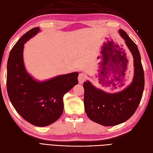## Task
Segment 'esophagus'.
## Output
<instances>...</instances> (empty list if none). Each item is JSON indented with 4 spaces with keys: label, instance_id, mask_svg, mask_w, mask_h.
I'll use <instances>...</instances> for the list:
<instances>
[{
    "label": "esophagus",
    "instance_id": "esophagus-1",
    "mask_svg": "<svg viewBox=\"0 0 153 153\" xmlns=\"http://www.w3.org/2000/svg\"><path fill=\"white\" fill-rule=\"evenodd\" d=\"M86 79V76L84 73H80L79 76H78V82L80 84H83V83Z\"/></svg>",
    "mask_w": 153,
    "mask_h": 153
}]
</instances>
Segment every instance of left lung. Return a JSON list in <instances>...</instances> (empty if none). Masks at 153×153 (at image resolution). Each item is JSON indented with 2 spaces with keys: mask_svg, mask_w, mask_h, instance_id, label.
<instances>
[{
  "mask_svg": "<svg viewBox=\"0 0 153 153\" xmlns=\"http://www.w3.org/2000/svg\"><path fill=\"white\" fill-rule=\"evenodd\" d=\"M118 32L133 58L134 76L132 82L122 91L114 93H109L97 88L88 80L84 84L86 114L91 121L105 126H115L130 118L140 104L144 89V73L139 50L126 32L122 29ZM122 66L121 63L119 65L114 63V66H111L105 74H114V76L119 80V76L123 75L121 71Z\"/></svg>",
  "mask_w": 153,
  "mask_h": 153,
  "instance_id": "8db88e82",
  "label": "left lung"
}]
</instances>
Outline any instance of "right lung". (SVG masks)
Returning <instances> with one entry per match:
<instances>
[{
  "label": "right lung",
  "mask_w": 153,
  "mask_h": 153,
  "mask_svg": "<svg viewBox=\"0 0 153 153\" xmlns=\"http://www.w3.org/2000/svg\"><path fill=\"white\" fill-rule=\"evenodd\" d=\"M40 32L32 29L21 37L11 49L7 66V90L16 112L36 126H47L61 117L63 96L78 84V72L50 79L36 80L27 71L24 61V44Z\"/></svg>",
  "instance_id": "add662e5"
}]
</instances>
